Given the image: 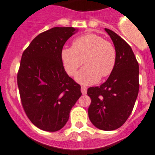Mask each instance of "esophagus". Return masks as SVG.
<instances>
[{
    "mask_svg": "<svg viewBox=\"0 0 155 155\" xmlns=\"http://www.w3.org/2000/svg\"><path fill=\"white\" fill-rule=\"evenodd\" d=\"M87 88L86 87H81V92L83 94H87Z\"/></svg>",
    "mask_w": 155,
    "mask_h": 155,
    "instance_id": "esophagus-1",
    "label": "esophagus"
}]
</instances>
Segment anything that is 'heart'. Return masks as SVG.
<instances>
[{"instance_id":"heart-1","label":"heart","mask_w":155,"mask_h":155,"mask_svg":"<svg viewBox=\"0 0 155 155\" xmlns=\"http://www.w3.org/2000/svg\"><path fill=\"white\" fill-rule=\"evenodd\" d=\"M61 59L67 73L76 75L83 63V67L76 75V80L81 84L90 85L101 78L111 75L117 61L115 46L96 33H89L72 41V48H64L61 51Z\"/></svg>"}]
</instances>
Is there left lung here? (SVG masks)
Returning a JSON list of instances; mask_svg holds the SVG:
<instances>
[{
	"mask_svg": "<svg viewBox=\"0 0 155 155\" xmlns=\"http://www.w3.org/2000/svg\"><path fill=\"white\" fill-rule=\"evenodd\" d=\"M117 52L115 69L100 87H89L90 120L102 130H115L124 124L139 93V64L131 47L115 32L105 29Z\"/></svg>",
	"mask_w": 155,
	"mask_h": 155,
	"instance_id": "left-lung-1",
	"label": "left lung"
}]
</instances>
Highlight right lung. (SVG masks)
<instances>
[{"instance_id": "1", "label": "right lung", "mask_w": 155, "mask_h": 155, "mask_svg": "<svg viewBox=\"0 0 155 155\" xmlns=\"http://www.w3.org/2000/svg\"><path fill=\"white\" fill-rule=\"evenodd\" d=\"M73 27H54L40 33L22 53L17 74L21 105L33 125L55 132L66 124L82 95L80 85L64 71L61 51Z\"/></svg>"}]
</instances>
